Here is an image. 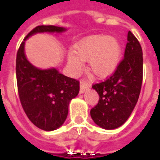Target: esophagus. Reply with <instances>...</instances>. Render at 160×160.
Listing matches in <instances>:
<instances>
[{"instance_id":"esophagus-1","label":"esophagus","mask_w":160,"mask_h":160,"mask_svg":"<svg viewBox=\"0 0 160 160\" xmlns=\"http://www.w3.org/2000/svg\"><path fill=\"white\" fill-rule=\"evenodd\" d=\"M91 87V86L89 84L86 83L84 80H81L80 81V93H84L87 90H88Z\"/></svg>"}]
</instances>
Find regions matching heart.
Returning a JSON list of instances; mask_svg holds the SVG:
<instances>
[{
  "label": "heart",
  "instance_id": "obj_1",
  "mask_svg": "<svg viewBox=\"0 0 160 160\" xmlns=\"http://www.w3.org/2000/svg\"><path fill=\"white\" fill-rule=\"evenodd\" d=\"M73 53L68 56V65L72 72L80 73L87 61L88 69L96 76L104 78L118 68L122 56V47L117 38L103 34L90 35L73 45Z\"/></svg>",
  "mask_w": 160,
  "mask_h": 160
}]
</instances>
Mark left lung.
Here are the masks:
<instances>
[{
    "instance_id": "left-lung-1",
    "label": "left lung",
    "mask_w": 160,
    "mask_h": 160,
    "mask_svg": "<svg viewBox=\"0 0 160 160\" xmlns=\"http://www.w3.org/2000/svg\"><path fill=\"white\" fill-rule=\"evenodd\" d=\"M142 56L140 42L128 32L123 60L108 80L92 86L99 100L90 114L98 126L104 129H115L129 118L141 92Z\"/></svg>"
}]
</instances>
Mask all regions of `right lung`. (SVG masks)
Wrapping results in <instances>:
<instances>
[{
    "instance_id": "1",
    "label": "right lung",
    "mask_w": 160,
    "mask_h": 160,
    "mask_svg": "<svg viewBox=\"0 0 160 160\" xmlns=\"http://www.w3.org/2000/svg\"><path fill=\"white\" fill-rule=\"evenodd\" d=\"M64 27L38 26L30 32L20 44L16 57V77L21 105L35 126L42 130L53 131L66 121L70 101L80 91L78 80L65 76L50 68L42 69L27 60L26 41L38 33H62Z\"/></svg>"
}]
</instances>
